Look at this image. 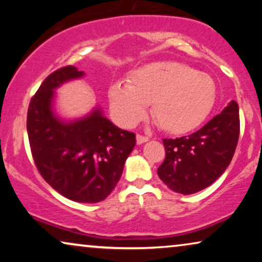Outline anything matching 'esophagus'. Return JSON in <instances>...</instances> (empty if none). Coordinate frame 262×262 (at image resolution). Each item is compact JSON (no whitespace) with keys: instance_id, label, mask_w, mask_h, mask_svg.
<instances>
[{"instance_id":"esophagus-1","label":"esophagus","mask_w":262,"mask_h":262,"mask_svg":"<svg viewBox=\"0 0 262 262\" xmlns=\"http://www.w3.org/2000/svg\"><path fill=\"white\" fill-rule=\"evenodd\" d=\"M136 141H137V144H143V143L148 142L149 138L145 137V136H142V135H137V137H136Z\"/></svg>"}]
</instances>
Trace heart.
Listing matches in <instances>:
<instances>
[{
    "label": "heart",
    "instance_id": "1",
    "mask_svg": "<svg viewBox=\"0 0 262 262\" xmlns=\"http://www.w3.org/2000/svg\"><path fill=\"white\" fill-rule=\"evenodd\" d=\"M108 98L114 117L126 126L142 120L152 103V117L161 128L184 134L210 113L216 85L209 75L185 64L156 62L135 70L128 83L114 82Z\"/></svg>",
    "mask_w": 262,
    "mask_h": 262
}]
</instances>
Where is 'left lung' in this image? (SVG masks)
<instances>
[{"label": "left lung", "mask_w": 262, "mask_h": 262, "mask_svg": "<svg viewBox=\"0 0 262 262\" xmlns=\"http://www.w3.org/2000/svg\"><path fill=\"white\" fill-rule=\"evenodd\" d=\"M239 136L237 102L231 100L221 114L194 134L163 139L166 159L157 169L171 191L193 194L212 185L227 169Z\"/></svg>", "instance_id": "obj_1"}]
</instances>
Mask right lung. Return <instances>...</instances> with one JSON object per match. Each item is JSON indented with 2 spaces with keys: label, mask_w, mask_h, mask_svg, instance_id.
Instances as JSON below:
<instances>
[{
  "label": "right lung",
  "mask_w": 262,
  "mask_h": 262,
  "mask_svg": "<svg viewBox=\"0 0 262 262\" xmlns=\"http://www.w3.org/2000/svg\"><path fill=\"white\" fill-rule=\"evenodd\" d=\"M84 76L68 66L49 75L32 98L27 134L35 166L53 189L77 203H99L113 191L136 145L95 106L87 116L67 120L55 110L56 89Z\"/></svg>",
  "instance_id": "right-lung-1"
}]
</instances>
